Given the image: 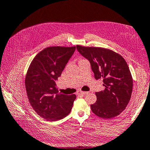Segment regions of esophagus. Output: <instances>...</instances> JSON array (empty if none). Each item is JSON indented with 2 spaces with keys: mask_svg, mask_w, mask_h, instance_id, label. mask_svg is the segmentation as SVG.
Segmentation results:
<instances>
[{
  "mask_svg": "<svg viewBox=\"0 0 150 150\" xmlns=\"http://www.w3.org/2000/svg\"><path fill=\"white\" fill-rule=\"evenodd\" d=\"M88 93V91H81L79 93V94H81V95H86Z\"/></svg>",
  "mask_w": 150,
  "mask_h": 150,
  "instance_id": "1",
  "label": "esophagus"
}]
</instances>
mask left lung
<instances>
[{
  "label": "left lung",
  "mask_w": 150,
  "mask_h": 150,
  "mask_svg": "<svg viewBox=\"0 0 150 150\" xmlns=\"http://www.w3.org/2000/svg\"><path fill=\"white\" fill-rule=\"evenodd\" d=\"M82 56L90 62L95 78L103 79L105 89L96 92L97 101L91 104L96 115L111 119L122 113L129 103L133 79L126 60L112 50L96 47L77 46Z\"/></svg>",
  "instance_id": "obj_1"
}]
</instances>
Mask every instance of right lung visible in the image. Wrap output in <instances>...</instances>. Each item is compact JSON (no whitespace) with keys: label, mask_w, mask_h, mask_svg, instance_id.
Wrapping results in <instances>:
<instances>
[{"label":"right lung","mask_w":150,"mask_h":150,"mask_svg":"<svg viewBox=\"0 0 150 150\" xmlns=\"http://www.w3.org/2000/svg\"><path fill=\"white\" fill-rule=\"evenodd\" d=\"M75 46L48 47L35 56L25 79L31 106L41 117L49 121L59 120L70 113L76 95L59 93L55 81L62 74Z\"/></svg>","instance_id":"1"}]
</instances>
